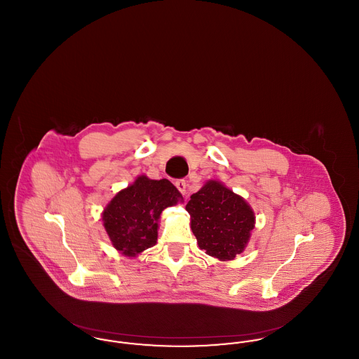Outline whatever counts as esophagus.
<instances>
[{
    "instance_id": "obj_1",
    "label": "esophagus",
    "mask_w": 359,
    "mask_h": 359,
    "mask_svg": "<svg viewBox=\"0 0 359 359\" xmlns=\"http://www.w3.org/2000/svg\"><path fill=\"white\" fill-rule=\"evenodd\" d=\"M175 186H176V188H177L183 195L187 194V182H186V180H183V179L176 180V182H175Z\"/></svg>"
}]
</instances>
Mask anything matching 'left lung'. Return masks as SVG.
<instances>
[{
	"label": "left lung",
	"instance_id": "1",
	"mask_svg": "<svg viewBox=\"0 0 359 359\" xmlns=\"http://www.w3.org/2000/svg\"><path fill=\"white\" fill-rule=\"evenodd\" d=\"M198 245L208 256L233 259L246 248L256 217L246 201L217 180H208L186 205Z\"/></svg>",
	"mask_w": 359,
	"mask_h": 359
}]
</instances>
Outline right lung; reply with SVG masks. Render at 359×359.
Listing matches in <instances>:
<instances>
[{"label": "right lung", "instance_id": "1", "mask_svg": "<svg viewBox=\"0 0 359 359\" xmlns=\"http://www.w3.org/2000/svg\"><path fill=\"white\" fill-rule=\"evenodd\" d=\"M182 201V194L170 180H152L141 175L106 205L103 226L117 250L136 257L156 245L161 211Z\"/></svg>", "mask_w": 359, "mask_h": 359}]
</instances>
